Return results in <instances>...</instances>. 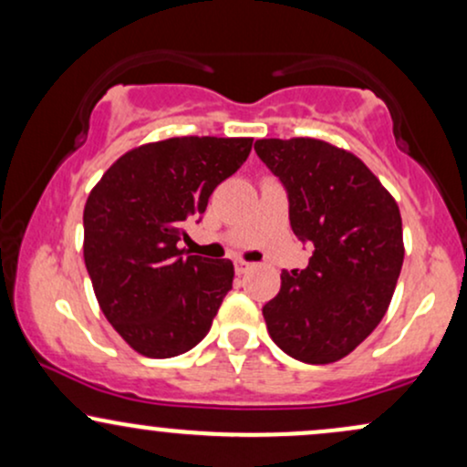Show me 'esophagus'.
<instances>
[{"label": "esophagus", "mask_w": 467, "mask_h": 467, "mask_svg": "<svg viewBox=\"0 0 467 467\" xmlns=\"http://www.w3.org/2000/svg\"><path fill=\"white\" fill-rule=\"evenodd\" d=\"M252 270V264H248V261H234V272H237V275H245V272H250Z\"/></svg>", "instance_id": "34e87169"}]
</instances>
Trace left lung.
Here are the masks:
<instances>
[{"label":"left lung","mask_w":467,"mask_h":467,"mask_svg":"<svg viewBox=\"0 0 467 467\" xmlns=\"http://www.w3.org/2000/svg\"><path fill=\"white\" fill-rule=\"evenodd\" d=\"M254 151L287 189L294 234L314 244L309 265L283 272L265 303L267 331L301 362L342 360L379 325L398 285V202L358 155L318 138H264Z\"/></svg>","instance_id":"1"}]
</instances>
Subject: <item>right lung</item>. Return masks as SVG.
Listing matches in <instances>:
<instances>
[{"instance_id":"add662e5","label":"right lung","mask_w":467,"mask_h":467,"mask_svg":"<svg viewBox=\"0 0 467 467\" xmlns=\"http://www.w3.org/2000/svg\"><path fill=\"white\" fill-rule=\"evenodd\" d=\"M250 149L252 138L149 142L120 155L89 192L85 267L105 318L140 356L192 349L233 289V261L184 254L178 241Z\"/></svg>"}]
</instances>
